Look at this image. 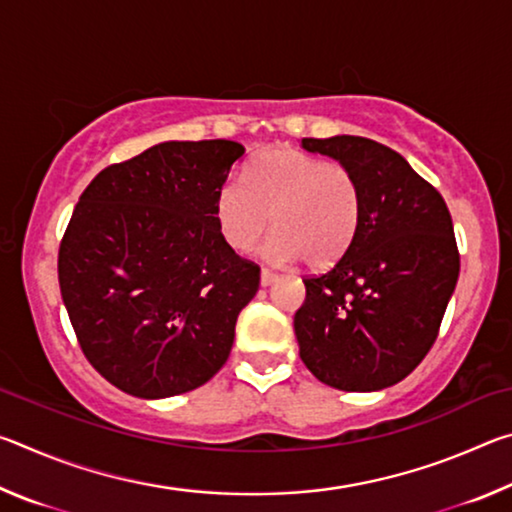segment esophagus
I'll list each match as a JSON object with an SVG mask.
<instances>
[{
  "label": "esophagus",
  "instance_id": "1",
  "mask_svg": "<svg viewBox=\"0 0 512 512\" xmlns=\"http://www.w3.org/2000/svg\"><path fill=\"white\" fill-rule=\"evenodd\" d=\"M277 280V273H273L271 268H262V273H259V282H262V287H268V284H273Z\"/></svg>",
  "mask_w": 512,
  "mask_h": 512
}]
</instances>
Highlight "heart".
I'll return each mask as SVG.
<instances>
[{"label": "heart", "instance_id": "heart-1", "mask_svg": "<svg viewBox=\"0 0 512 512\" xmlns=\"http://www.w3.org/2000/svg\"><path fill=\"white\" fill-rule=\"evenodd\" d=\"M361 189L350 169L291 146L259 153L246 185L228 180L216 196V221L228 244L248 253L266 235L275 262L329 268L348 253L359 228Z\"/></svg>", "mask_w": 512, "mask_h": 512}]
</instances>
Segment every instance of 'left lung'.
<instances>
[{
  "label": "left lung",
  "mask_w": 512,
  "mask_h": 512,
  "mask_svg": "<svg viewBox=\"0 0 512 512\" xmlns=\"http://www.w3.org/2000/svg\"><path fill=\"white\" fill-rule=\"evenodd\" d=\"M302 146L354 173L361 214L348 253L302 280L307 296L293 318L300 359L339 391H379L411 375L438 339L461 271L452 214L384 144L336 135Z\"/></svg>",
  "instance_id": "obj_1"
}]
</instances>
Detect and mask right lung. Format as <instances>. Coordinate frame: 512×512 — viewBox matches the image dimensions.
Segmentation results:
<instances>
[{"label": "right lung", "mask_w": 512, "mask_h": 512, "mask_svg": "<svg viewBox=\"0 0 512 512\" xmlns=\"http://www.w3.org/2000/svg\"><path fill=\"white\" fill-rule=\"evenodd\" d=\"M244 146L162 142L85 187L58 250L76 341L103 379L158 400L210 381L228 361L259 266L216 221V196Z\"/></svg>", "instance_id": "right-lung-1"}]
</instances>
